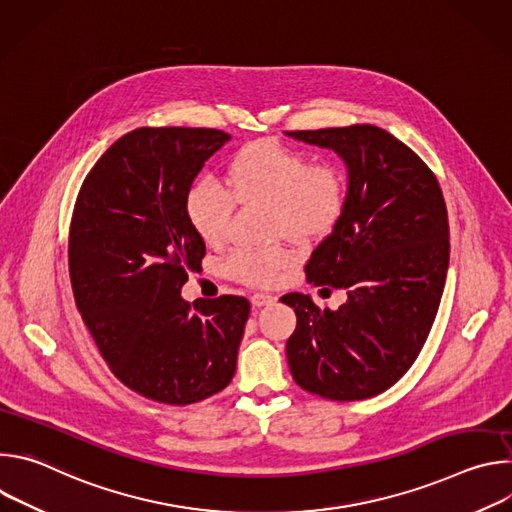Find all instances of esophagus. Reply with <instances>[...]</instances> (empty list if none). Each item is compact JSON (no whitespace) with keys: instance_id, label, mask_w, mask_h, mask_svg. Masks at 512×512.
Returning <instances> with one entry per match:
<instances>
[{"instance_id":"1","label":"esophagus","mask_w":512,"mask_h":512,"mask_svg":"<svg viewBox=\"0 0 512 512\" xmlns=\"http://www.w3.org/2000/svg\"><path fill=\"white\" fill-rule=\"evenodd\" d=\"M273 302H275V296L263 294V291H257V294L251 296V304H253L255 308H263V306H269V304H273Z\"/></svg>"}]
</instances>
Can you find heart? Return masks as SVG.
Masks as SVG:
<instances>
[{
    "label": "heart",
    "instance_id": "heart-1",
    "mask_svg": "<svg viewBox=\"0 0 512 512\" xmlns=\"http://www.w3.org/2000/svg\"><path fill=\"white\" fill-rule=\"evenodd\" d=\"M225 186L208 178L192 182L184 212L192 231L206 245L223 243L235 202L269 204V231L296 241L328 235L342 218L348 200V178L332 160L310 162L294 148L273 141H251L235 152L225 170ZM294 263L283 247L239 249L225 261L233 279L249 285H273Z\"/></svg>",
    "mask_w": 512,
    "mask_h": 512
}]
</instances>
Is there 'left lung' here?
<instances>
[{"label":"left lung","instance_id":"left-lung-1","mask_svg":"<svg viewBox=\"0 0 512 512\" xmlns=\"http://www.w3.org/2000/svg\"><path fill=\"white\" fill-rule=\"evenodd\" d=\"M285 135L336 152L348 170L344 214L306 265L310 283L346 289L348 300L320 310L304 294L281 298L298 316L285 346L289 371L324 399H369L409 371L440 308L450 263L446 200L423 160L381 127Z\"/></svg>","mask_w":512,"mask_h":512}]
</instances>
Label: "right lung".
Returning a JSON list of instances; mask_svg holds the SVG:
<instances>
[{
	"label": "right lung",
	"instance_id": "right-lung-1",
	"mask_svg": "<svg viewBox=\"0 0 512 512\" xmlns=\"http://www.w3.org/2000/svg\"><path fill=\"white\" fill-rule=\"evenodd\" d=\"M229 139L204 127L133 129L87 174L72 212L68 271L83 322L113 375L158 403H198L235 377L251 304L180 296L206 253L184 198Z\"/></svg>",
	"mask_w": 512,
	"mask_h": 512
}]
</instances>
